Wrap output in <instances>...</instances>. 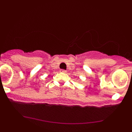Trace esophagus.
Returning <instances> with one entry per match:
<instances>
[{"mask_svg":"<svg viewBox=\"0 0 132 132\" xmlns=\"http://www.w3.org/2000/svg\"><path fill=\"white\" fill-rule=\"evenodd\" d=\"M61 72H64V73H66V70H64V69H61Z\"/></svg>","mask_w":132,"mask_h":132,"instance_id":"obj_1","label":"esophagus"}]
</instances>
